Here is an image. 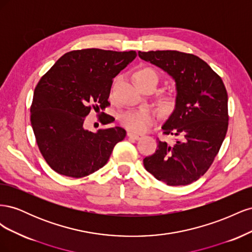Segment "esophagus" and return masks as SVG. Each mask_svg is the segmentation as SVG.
<instances>
[{
    "instance_id": "esophagus-1",
    "label": "esophagus",
    "mask_w": 252,
    "mask_h": 252,
    "mask_svg": "<svg viewBox=\"0 0 252 252\" xmlns=\"http://www.w3.org/2000/svg\"><path fill=\"white\" fill-rule=\"evenodd\" d=\"M127 135L129 136V138L130 139H132V140H140V139H142L143 138V134H141V133H135V132H128L127 133Z\"/></svg>"
}]
</instances>
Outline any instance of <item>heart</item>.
Listing matches in <instances>:
<instances>
[{
  "mask_svg": "<svg viewBox=\"0 0 252 252\" xmlns=\"http://www.w3.org/2000/svg\"><path fill=\"white\" fill-rule=\"evenodd\" d=\"M156 78L158 80V73L150 67H141L133 74L134 81L138 79ZM120 122L128 130L134 132H143L154 124L155 113L149 109H141L136 111H128L122 114Z\"/></svg>",
  "mask_w": 252,
  "mask_h": 252,
  "instance_id": "heart-1",
  "label": "heart"
}]
</instances>
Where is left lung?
I'll list each match as a JSON object with an SVG mask.
<instances>
[{
  "label": "left lung",
  "instance_id": "left-lung-1",
  "mask_svg": "<svg viewBox=\"0 0 252 252\" xmlns=\"http://www.w3.org/2000/svg\"><path fill=\"white\" fill-rule=\"evenodd\" d=\"M139 57L161 68L175 83L174 108L162 129L178 140L174 144L158 140V149L143 159L144 167L167 185H188L208 170L225 139V85L207 63L189 53L139 51Z\"/></svg>",
  "mask_w": 252,
  "mask_h": 252
}]
</instances>
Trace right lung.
<instances>
[{"mask_svg": "<svg viewBox=\"0 0 252 252\" xmlns=\"http://www.w3.org/2000/svg\"><path fill=\"white\" fill-rule=\"evenodd\" d=\"M136 52L97 48L74 50L61 57L37 84L30 123L37 146L56 172L83 178L107 163L126 131L113 127L89 131L84 127L90 110L105 109L112 80L131 63ZM111 123L106 118L105 124Z\"/></svg>", "mask_w": 252, "mask_h": 252, "instance_id": "1", "label": "right lung"}]
</instances>
